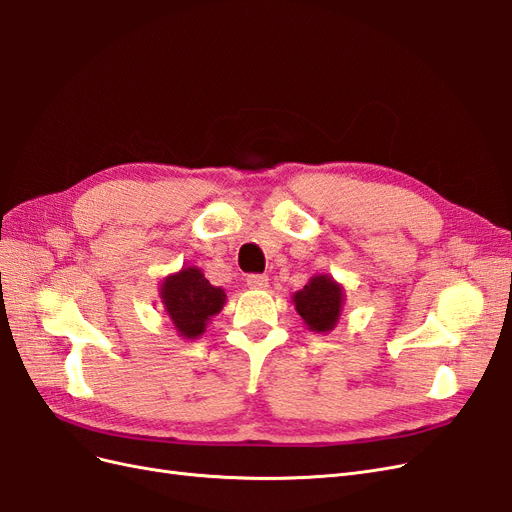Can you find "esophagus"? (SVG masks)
Returning a JSON list of instances; mask_svg holds the SVG:
<instances>
[{"instance_id":"obj_1","label":"esophagus","mask_w":512,"mask_h":512,"mask_svg":"<svg viewBox=\"0 0 512 512\" xmlns=\"http://www.w3.org/2000/svg\"><path fill=\"white\" fill-rule=\"evenodd\" d=\"M246 285H249L251 289H266L268 287V276L266 274L246 276Z\"/></svg>"}]
</instances>
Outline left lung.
I'll return each mask as SVG.
<instances>
[{
  "label": "left lung",
  "mask_w": 512,
  "mask_h": 512,
  "mask_svg": "<svg viewBox=\"0 0 512 512\" xmlns=\"http://www.w3.org/2000/svg\"><path fill=\"white\" fill-rule=\"evenodd\" d=\"M293 304L310 332L327 334L338 325L344 306V287L329 274H315L304 289L293 293Z\"/></svg>",
  "instance_id": "left-lung-1"
}]
</instances>
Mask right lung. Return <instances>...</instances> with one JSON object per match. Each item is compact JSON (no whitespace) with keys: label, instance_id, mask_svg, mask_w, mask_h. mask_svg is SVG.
<instances>
[{"label":"right lung","instance_id":"right-lung-1","mask_svg":"<svg viewBox=\"0 0 512 512\" xmlns=\"http://www.w3.org/2000/svg\"><path fill=\"white\" fill-rule=\"evenodd\" d=\"M159 298L176 334L185 340L200 338L210 319L219 315L227 302L225 289L210 285V280L197 266L180 268L163 278Z\"/></svg>","mask_w":512,"mask_h":512}]
</instances>
